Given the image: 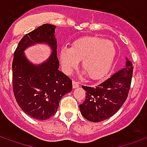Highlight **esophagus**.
<instances>
[{
    "label": "esophagus",
    "mask_w": 147,
    "mask_h": 147,
    "mask_svg": "<svg viewBox=\"0 0 147 147\" xmlns=\"http://www.w3.org/2000/svg\"><path fill=\"white\" fill-rule=\"evenodd\" d=\"M72 87L73 88H76L79 87V82L76 81H72Z\"/></svg>",
    "instance_id": "1"
}]
</instances>
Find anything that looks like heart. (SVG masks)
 <instances>
[{"instance_id": "b5f03b06", "label": "heart", "mask_w": 147, "mask_h": 147, "mask_svg": "<svg viewBox=\"0 0 147 147\" xmlns=\"http://www.w3.org/2000/svg\"><path fill=\"white\" fill-rule=\"evenodd\" d=\"M116 54L113 42L100 37L87 36L76 40L71 49L61 48L59 59L65 73H71L82 61V68L88 78L99 80L109 71Z\"/></svg>"}]
</instances>
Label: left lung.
<instances>
[{
    "label": "left lung",
    "instance_id": "8db88e82",
    "mask_svg": "<svg viewBox=\"0 0 147 147\" xmlns=\"http://www.w3.org/2000/svg\"><path fill=\"white\" fill-rule=\"evenodd\" d=\"M133 66L126 59V67L96 87L82 86L86 99L79 105L82 115L87 120L98 123L113 116L128 97Z\"/></svg>",
    "mask_w": 147,
    "mask_h": 147
}]
</instances>
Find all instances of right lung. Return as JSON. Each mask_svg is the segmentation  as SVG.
I'll return each instance as SVG.
<instances>
[{"mask_svg":"<svg viewBox=\"0 0 147 147\" xmlns=\"http://www.w3.org/2000/svg\"><path fill=\"white\" fill-rule=\"evenodd\" d=\"M56 26L44 24L25 34L14 53L12 85L17 102L33 119L45 120L55 115L61 97L72 89L71 79L59 70ZM46 43L53 52L47 61L40 65L31 63L24 55L28 47Z\"/></svg>","mask_w":147,"mask_h":147,"instance_id":"obj_1","label":"right lung"}]
</instances>
